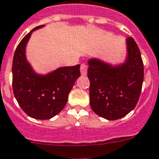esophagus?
<instances>
[{"label":"esophagus","mask_w":159,"mask_h":159,"mask_svg":"<svg viewBox=\"0 0 159 159\" xmlns=\"http://www.w3.org/2000/svg\"><path fill=\"white\" fill-rule=\"evenodd\" d=\"M87 70H88V66H86L85 64H82L80 66V73L82 75H87Z\"/></svg>","instance_id":"esophagus-1"}]
</instances>
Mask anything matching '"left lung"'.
<instances>
[{
	"mask_svg": "<svg viewBox=\"0 0 159 159\" xmlns=\"http://www.w3.org/2000/svg\"><path fill=\"white\" fill-rule=\"evenodd\" d=\"M128 56L123 65L112 66L98 59L88 61L89 104L108 120L121 119L134 109L142 90L143 63L132 37L126 39Z\"/></svg>",
	"mask_w": 159,
	"mask_h": 159,
	"instance_id": "1",
	"label": "left lung"
}]
</instances>
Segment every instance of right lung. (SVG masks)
<instances>
[{
	"label": "right lung",
	"instance_id": "obj_1",
	"mask_svg": "<svg viewBox=\"0 0 159 159\" xmlns=\"http://www.w3.org/2000/svg\"><path fill=\"white\" fill-rule=\"evenodd\" d=\"M21 40L15 51L12 63V88L22 110L33 119H49L66 106L75 82L80 76V65L66 66L40 75L33 70L25 57V46L31 33Z\"/></svg>",
	"mask_w": 159,
	"mask_h": 159
}]
</instances>
